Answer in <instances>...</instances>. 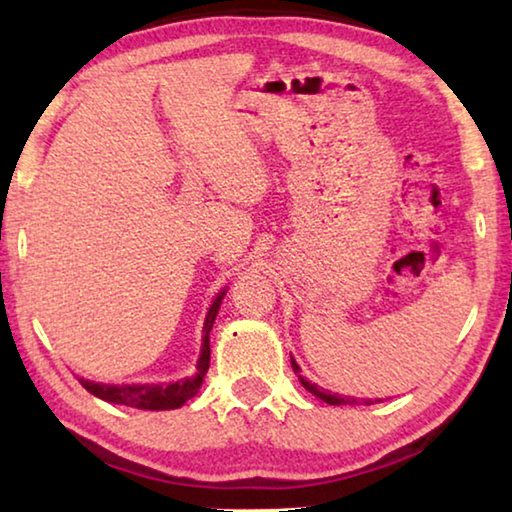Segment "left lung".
Masks as SVG:
<instances>
[{
  "mask_svg": "<svg viewBox=\"0 0 512 512\" xmlns=\"http://www.w3.org/2000/svg\"><path fill=\"white\" fill-rule=\"evenodd\" d=\"M291 366H293V370L300 372L298 363L293 361V357H291ZM300 381H302V386H305L311 395H316L318 400H323V402H327V404L341 406V404H354V402H357V400H354V397H345V395H336V393L332 395V393H329V391H323V388H318L316 384H311V381H307L305 377H300Z\"/></svg>",
  "mask_w": 512,
  "mask_h": 512,
  "instance_id": "obj_1",
  "label": "left lung"
}]
</instances>
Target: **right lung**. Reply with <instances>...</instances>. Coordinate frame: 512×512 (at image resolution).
<instances>
[{
	"label": "right lung",
	"mask_w": 512,
	"mask_h": 512,
	"mask_svg": "<svg viewBox=\"0 0 512 512\" xmlns=\"http://www.w3.org/2000/svg\"><path fill=\"white\" fill-rule=\"evenodd\" d=\"M223 296H225V291H221L219 296H216L210 311H207V316H205L203 348H201V357H198V363H196L194 377L180 379V381H176V384H167V386H160V384L106 386V384H94V381L81 379L85 391L92 393L94 397H99V400L133 406V409H146V411L178 409V406H183L187 400H192V397L198 393V388H201V384H203L207 368H210V332H212L214 318H216V314H219Z\"/></svg>",
	"instance_id": "add662e5"
}]
</instances>
